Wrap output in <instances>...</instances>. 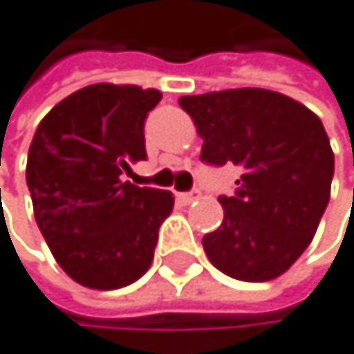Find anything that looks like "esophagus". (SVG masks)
Here are the masks:
<instances>
[{
    "instance_id": "esophagus-1",
    "label": "esophagus",
    "mask_w": 354,
    "mask_h": 354,
    "mask_svg": "<svg viewBox=\"0 0 354 354\" xmlns=\"http://www.w3.org/2000/svg\"><path fill=\"white\" fill-rule=\"evenodd\" d=\"M198 194H201V192L194 188V190H190V192H177V198L181 201L183 205H190V203H194V201L198 198Z\"/></svg>"
}]
</instances>
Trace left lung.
Wrapping results in <instances>:
<instances>
[{
	"instance_id": "1",
	"label": "left lung",
	"mask_w": 354,
	"mask_h": 354,
	"mask_svg": "<svg viewBox=\"0 0 354 354\" xmlns=\"http://www.w3.org/2000/svg\"><path fill=\"white\" fill-rule=\"evenodd\" d=\"M198 136L201 160L236 164L234 196H221L223 225L203 238L221 272L270 281L303 255L331 196L335 158L322 120L281 93L236 88L181 97Z\"/></svg>"
}]
</instances>
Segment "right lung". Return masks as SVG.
<instances>
[{
	"mask_svg": "<svg viewBox=\"0 0 354 354\" xmlns=\"http://www.w3.org/2000/svg\"><path fill=\"white\" fill-rule=\"evenodd\" d=\"M160 99L156 88L93 84L62 99L34 133L26 168L34 218L80 286L125 288L153 261L175 198L120 177L147 160L145 118Z\"/></svg>",
	"mask_w": 354,
	"mask_h": 354,
	"instance_id": "obj_1",
	"label": "right lung"
}]
</instances>
